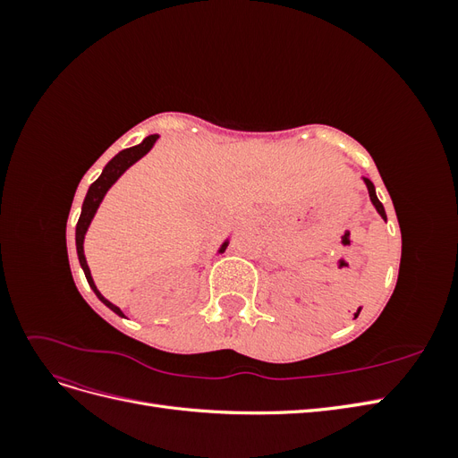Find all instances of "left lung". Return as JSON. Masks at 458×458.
Instances as JSON below:
<instances>
[{"label":"left lung","instance_id":"8db88e82","mask_svg":"<svg viewBox=\"0 0 458 458\" xmlns=\"http://www.w3.org/2000/svg\"><path fill=\"white\" fill-rule=\"evenodd\" d=\"M363 182H365V185H367V191H369V197H370V202H372V206L377 208V212L380 214V217L386 221L387 219V216H386V210H384V206H382V202L378 200V197H377V189H374V185H372V182L369 177H363Z\"/></svg>","mask_w":458,"mask_h":458}]
</instances>
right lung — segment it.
I'll return each mask as SVG.
<instances>
[{"instance_id":"1","label":"right lung","mask_w":458,"mask_h":458,"mask_svg":"<svg viewBox=\"0 0 458 458\" xmlns=\"http://www.w3.org/2000/svg\"><path fill=\"white\" fill-rule=\"evenodd\" d=\"M158 137H160V135H157V133H155V135H148V137H145V140H143L140 145L130 147V148H123V150L118 152V155H116L114 158L108 160V164L103 168L101 175L97 177L95 182L89 185L88 195H86V199H84V204H81L80 219H78V224H76V252H78L80 266H81V269H84L86 279H88L91 290L95 293V296L99 298L108 310H113V311H114L116 315H120V317H126V315H123L122 310H120L118 306H114L113 301H108V300L99 293V290H97V286H95V283H93V276H91V271H89V266H88V259H86V254H84V241H86V233H88L89 225H91V221H93L97 210H99V206H101L103 199L106 197L108 189L113 187V185L118 182V179H120L123 174H126V170H130L137 160H141V158L147 155V152H148L152 147H155V143L158 141ZM227 246H229V237L219 244L216 254H224Z\"/></svg>"}]
</instances>
